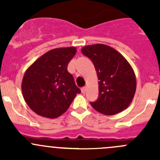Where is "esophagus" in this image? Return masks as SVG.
<instances>
[{
  "label": "esophagus",
  "mask_w": 160,
  "mask_h": 160,
  "mask_svg": "<svg viewBox=\"0 0 160 160\" xmlns=\"http://www.w3.org/2000/svg\"><path fill=\"white\" fill-rule=\"evenodd\" d=\"M86 91H87V88H86V87H83V88H81V92L83 94H84L85 92H86Z\"/></svg>",
  "instance_id": "1"
}]
</instances>
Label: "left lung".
Listing matches in <instances>:
<instances>
[{
	"label": "left lung",
	"instance_id": "1",
	"mask_svg": "<svg viewBox=\"0 0 160 160\" xmlns=\"http://www.w3.org/2000/svg\"><path fill=\"white\" fill-rule=\"evenodd\" d=\"M82 53L92 60L98 81V98L91 105L97 111L114 115L127 108L137 88L133 69L119 52L104 44L83 46Z\"/></svg>",
	"mask_w": 160,
	"mask_h": 160
}]
</instances>
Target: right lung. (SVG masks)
I'll return each instance as SVG.
<instances>
[{
  "label": "right lung",
  "instance_id": "add662e5",
  "mask_svg": "<svg viewBox=\"0 0 160 160\" xmlns=\"http://www.w3.org/2000/svg\"><path fill=\"white\" fill-rule=\"evenodd\" d=\"M77 53L74 46L46 52L26 70L22 93L28 107L42 117L55 118L63 114L80 90L67 70Z\"/></svg>",
  "mask_w": 160,
  "mask_h": 160
}]
</instances>
